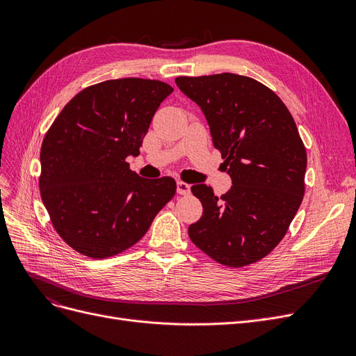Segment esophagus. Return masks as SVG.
<instances>
[{
  "mask_svg": "<svg viewBox=\"0 0 356 356\" xmlns=\"http://www.w3.org/2000/svg\"><path fill=\"white\" fill-rule=\"evenodd\" d=\"M177 191H178V195H182V196L188 195L190 184H187V182H184V181H178L177 182Z\"/></svg>",
  "mask_w": 356,
  "mask_h": 356,
  "instance_id": "1",
  "label": "esophagus"
}]
</instances>
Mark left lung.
Returning <instances> with one entry per match:
<instances>
[{
    "label": "left lung",
    "instance_id": "obj_1",
    "mask_svg": "<svg viewBox=\"0 0 356 356\" xmlns=\"http://www.w3.org/2000/svg\"><path fill=\"white\" fill-rule=\"evenodd\" d=\"M175 83L207 117L233 182L221 197L207 184L191 187L203 213L188 227L190 239L220 264H252L284 239L305 196L307 154L294 118L273 90L245 75Z\"/></svg>",
    "mask_w": 356,
    "mask_h": 356
}]
</instances>
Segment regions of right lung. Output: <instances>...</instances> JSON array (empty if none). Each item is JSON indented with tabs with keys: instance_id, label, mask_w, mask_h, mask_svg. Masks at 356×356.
Segmentation results:
<instances>
[{
	"instance_id": "add662e5",
	"label": "right lung",
	"mask_w": 356,
	"mask_h": 356,
	"mask_svg": "<svg viewBox=\"0 0 356 356\" xmlns=\"http://www.w3.org/2000/svg\"><path fill=\"white\" fill-rule=\"evenodd\" d=\"M174 92L159 80H106L63 106L41 144L40 193L72 250L106 258L134 246L175 196L170 177L145 179L129 168L160 104Z\"/></svg>"
}]
</instances>
